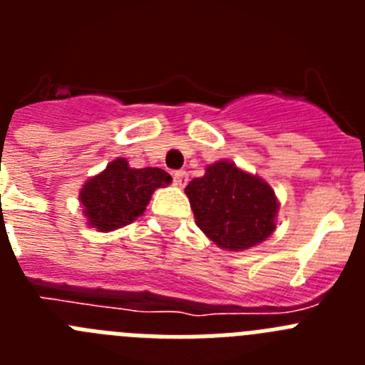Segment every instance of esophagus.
<instances>
[{"label": "esophagus", "instance_id": "34e87169", "mask_svg": "<svg viewBox=\"0 0 365 365\" xmlns=\"http://www.w3.org/2000/svg\"><path fill=\"white\" fill-rule=\"evenodd\" d=\"M173 180H175V185L179 186V188H185L186 185H188V173L186 172H175V175H173Z\"/></svg>", "mask_w": 365, "mask_h": 365}]
</instances>
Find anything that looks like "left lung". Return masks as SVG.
Segmentation results:
<instances>
[{
	"label": "left lung",
	"mask_w": 365,
	"mask_h": 365,
	"mask_svg": "<svg viewBox=\"0 0 365 365\" xmlns=\"http://www.w3.org/2000/svg\"><path fill=\"white\" fill-rule=\"evenodd\" d=\"M185 192L195 225L217 247L247 250L276 230L279 205L274 190L234 163L210 164L205 175L190 180Z\"/></svg>",
	"instance_id": "8db88e82"
}]
</instances>
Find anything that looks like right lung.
<instances>
[{
	"label": "right lung",
	"mask_w": 365,
	"mask_h": 365,
	"mask_svg": "<svg viewBox=\"0 0 365 365\" xmlns=\"http://www.w3.org/2000/svg\"><path fill=\"white\" fill-rule=\"evenodd\" d=\"M170 182L172 177L160 168L137 170L118 157L80 190L87 225L98 232H111L130 225L144 214L151 193Z\"/></svg>",
	"instance_id": "1"
}]
</instances>
